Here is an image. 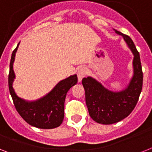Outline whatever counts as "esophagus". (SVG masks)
Wrapping results in <instances>:
<instances>
[{"label": "esophagus", "mask_w": 152, "mask_h": 152, "mask_svg": "<svg viewBox=\"0 0 152 152\" xmlns=\"http://www.w3.org/2000/svg\"><path fill=\"white\" fill-rule=\"evenodd\" d=\"M78 80H79V82H81V80L83 77H85L86 75V69L85 67H81L80 69L78 70Z\"/></svg>", "instance_id": "obj_1"}]
</instances>
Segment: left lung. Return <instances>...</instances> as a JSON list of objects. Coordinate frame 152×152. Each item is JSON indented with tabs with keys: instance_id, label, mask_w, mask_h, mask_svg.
<instances>
[{
	"instance_id": "obj_1",
	"label": "left lung",
	"mask_w": 152,
	"mask_h": 152,
	"mask_svg": "<svg viewBox=\"0 0 152 152\" xmlns=\"http://www.w3.org/2000/svg\"><path fill=\"white\" fill-rule=\"evenodd\" d=\"M124 39L134 55V74L128 86L122 91L107 90L95 79L88 76L82 80L86 94V104L91 118L102 124L117 123L129 115L138 101L143 85V72L140 55L128 35L115 30Z\"/></svg>"
}]
</instances>
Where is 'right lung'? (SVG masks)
Returning <instances> with one entry per match:
<instances>
[{
    "label": "right lung",
    "mask_w": 152,
    "mask_h": 152,
    "mask_svg": "<svg viewBox=\"0 0 152 152\" xmlns=\"http://www.w3.org/2000/svg\"><path fill=\"white\" fill-rule=\"evenodd\" d=\"M17 47L12 52L8 75L9 91L17 111L30 125L42 129H52L60 125L64 118V103L66 94L78 81L76 75L61 80L48 94L35 101H27L18 96L12 84L15 78L13 63Z\"/></svg>",
    "instance_id": "1"
}]
</instances>
